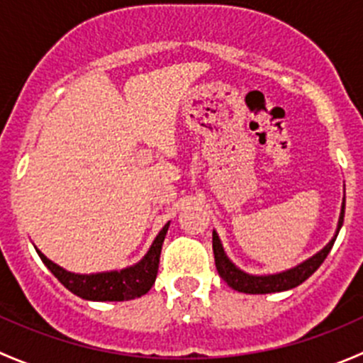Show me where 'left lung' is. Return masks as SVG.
I'll use <instances>...</instances> for the list:
<instances>
[{
  "mask_svg": "<svg viewBox=\"0 0 363 363\" xmlns=\"http://www.w3.org/2000/svg\"><path fill=\"white\" fill-rule=\"evenodd\" d=\"M344 207H346V200H342V207H340L337 230H335L332 240L323 247V250H320L316 255L303 259L302 263L291 267V269L283 270V272H276V274H265V276L247 274L244 272L242 269H239V267H237L235 263L226 256L218 232L212 230V251H214V262H216V269H218L219 276L223 277V281H225L230 288H233L235 291H240V294H251V295L277 294V291H286V290H291V288L298 286V284H302L303 281L309 279V277L316 272L318 267L325 262L327 255L330 252L332 246H334L335 239H337L339 235L340 226H342Z\"/></svg>",
  "mask_w": 363,
  "mask_h": 363,
  "instance_id": "obj_1",
  "label": "left lung"
}]
</instances>
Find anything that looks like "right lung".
Returning a JSON list of instances; mask_svg holds the SVG:
<instances>
[{
    "label": "right lung",
    "instance_id": "1",
    "mask_svg": "<svg viewBox=\"0 0 363 363\" xmlns=\"http://www.w3.org/2000/svg\"><path fill=\"white\" fill-rule=\"evenodd\" d=\"M168 226H170V221L160 230V233L152 240L151 247H149V251L145 252L140 262L121 270L75 274L54 263L40 250H36V252L42 258V262L45 263L47 269L73 295L80 296L84 300H93V302H123V300L138 298V296L145 295L155 284L156 276H158L161 246H163Z\"/></svg>",
    "mask_w": 363,
    "mask_h": 363
}]
</instances>
